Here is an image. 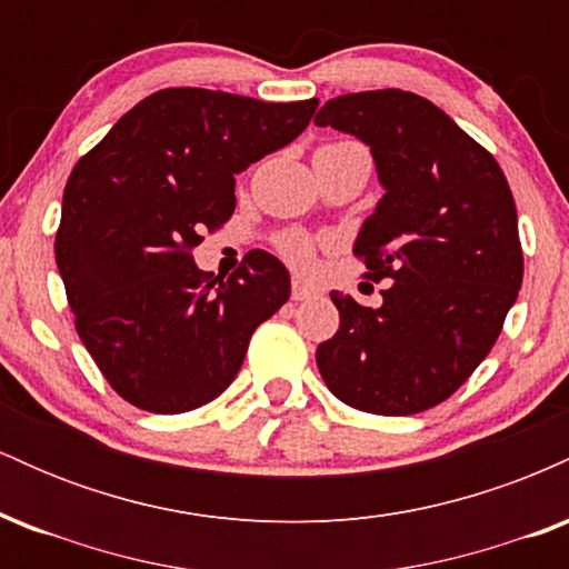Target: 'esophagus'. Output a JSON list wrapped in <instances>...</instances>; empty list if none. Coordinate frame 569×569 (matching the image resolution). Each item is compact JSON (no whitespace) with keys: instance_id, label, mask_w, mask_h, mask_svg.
I'll use <instances>...</instances> for the list:
<instances>
[{"instance_id":"esophagus-1","label":"esophagus","mask_w":569,"mask_h":569,"mask_svg":"<svg viewBox=\"0 0 569 569\" xmlns=\"http://www.w3.org/2000/svg\"><path fill=\"white\" fill-rule=\"evenodd\" d=\"M318 293V289H312V286L302 283V280H293L291 283V299L293 302H305V299H312Z\"/></svg>"}]
</instances>
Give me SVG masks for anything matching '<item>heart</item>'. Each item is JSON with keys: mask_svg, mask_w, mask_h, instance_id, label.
I'll use <instances>...</instances> for the list:
<instances>
[{"mask_svg": "<svg viewBox=\"0 0 569 569\" xmlns=\"http://www.w3.org/2000/svg\"><path fill=\"white\" fill-rule=\"evenodd\" d=\"M280 253H283L289 264L307 270L312 264V259H316V243L307 234H286L280 240Z\"/></svg>", "mask_w": 569, "mask_h": 569, "instance_id": "obj_1", "label": "heart"}]
</instances>
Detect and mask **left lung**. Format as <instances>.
Segmentation results:
<instances>
[{"label": "left lung", "instance_id": "left-lung-1", "mask_svg": "<svg viewBox=\"0 0 569 569\" xmlns=\"http://www.w3.org/2000/svg\"><path fill=\"white\" fill-rule=\"evenodd\" d=\"M316 126L371 149L385 194L352 251L367 278L393 280L380 307L331 291L339 331L318 345V371L348 407L417 415L473 375L519 297L513 194L485 147L407 90L331 98Z\"/></svg>", "mask_w": 569, "mask_h": 569}]
</instances>
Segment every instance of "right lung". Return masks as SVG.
I'll list each match as a JSON object with an SVG mask.
<instances>
[{
	"instance_id": "obj_1",
	"label": "right lung",
	"mask_w": 569,
	"mask_h": 569,
	"mask_svg": "<svg viewBox=\"0 0 569 569\" xmlns=\"http://www.w3.org/2000/svg\"><path fill=\"white\" fill-rule=\"evenodd\" d=\"M318 98L267 103L202 88L147 96L77 162L56 262L77 335L133 407L181 415L234 380L289 270L251 251L230 278L189 257L234 211V176L310 126Z\"/></svg>"
}]
</instances>
